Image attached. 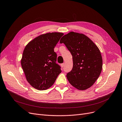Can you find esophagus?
<instances>
[{"label":"esophagus","instance_id":"34e87169","mask_svg":"<svg viewBox=\"0 0 122 122\" xmlns=\"http://www.w3.org/2000/svg\"><path fill=\"white\" fill-rule=\"evenodd\" d=\"M61 66L62 67H64V66H65V63H63V64H62L61 65Z\"/></svg>","mask_w":122,"mask_h":122}]
</instances>
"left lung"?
Here are the masks:
<instances>
[{
	"instance_id": "1",
	"label": "left lung",
	"mask_w": 122,
	"mask_h": 122,
	"mask_svg": "<svg viewBox=\"0 0 122 122\" xmlns=\"http://www.w3.org/2000/svg\"><path fill=\"white\" fill-rule=\"evenodd\" d=\"M64 43L72 56L73 67L66 77L70 83L79 90L93 85L102 70L101 52L94 42L84 34L70 32L63 36Z\"/></svg>"
}]
</instances>
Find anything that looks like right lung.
Returning <instances> with one entry per match:
<instances>
[{"mask_svg": "<svg viewBox=\"0 0 122 122\" xmlns=\"http://www.w3.org/2000/svg\"><path fill=\"white\" fill-rule=\"evenodd\" d=\"M64 33H47L30 41L24 48L21 65L26 80L38 90H45L54 84L61 72L56 63L54 48Z\"/></svg>", "mask_w": 122, "mask_h": 122, "instance_id": "right-lung-1", "label": "right lung"}]
</instances>
